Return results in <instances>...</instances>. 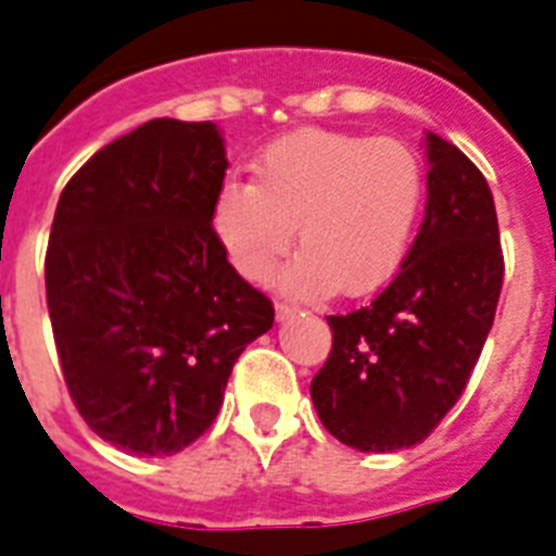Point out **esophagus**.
<instances>
[{
	"mask_svg": "<svg viewBox=\"0 0 556 556\" xmlns=\"http://www.w3.org/2000/svg\"><path fill=\"white\" fill-rule=\"evenodd\" d=\"M300 314V308L296 305H291V302H277V319L279 323H286V319L296 317Z\"/></svg>",
	"mask_w": 556,
	"mask_h": 556,
	"instance_id": "1",
	"label": "esophagus"
}]
</instances>
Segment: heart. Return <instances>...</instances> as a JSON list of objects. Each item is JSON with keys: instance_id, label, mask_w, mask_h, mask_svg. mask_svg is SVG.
I'll list each match as a JSON object with an SVG mask.
<instances>
[{"instance_id": "heart-1", "label": "heart", "mask_w": 556, "mask_h": 556, "mask_svg": "<svg viewBox=\"0 0 556 556\" xmlns=\"http://www.w3.org/2000/svg\"><path fill=\"white\" fill-rule=\"evenodd\" d=\"M426 205V168L403 139L305 128L270 142L254 185L228 179L211 225L233 268L265 282L291 251L279 286L300 296L340 288L365 296L388 286L408 256Z\"/></svg>"}]
</instances>
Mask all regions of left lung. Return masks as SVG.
<instances>
[{
	"label": "left lung",
	"instance_id": "1",
	"mask_svg": "<svg viewBox=\"0 0 556 556\" xmlns=\"http://www.w3.org/2000/svg\"><path fill=\"white\" fill-rule=\"evenodd\" d=\"M426 153V219L403 268L371 305L328 317L331 354L311 380L323 426L356 451L410 448L440 426L466 391L503 291L485 176L437 134Z\"/></svg>",
	"mask_w": 556,
	"mask_h": 556
}]
</instances>
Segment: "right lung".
I'll list each match as a JSON object with an SVG mask.
<instances>
[{"label": "right lung", "instance_id": "obj_1", "mask_svg": "<svg viewBox=\"0 0 556 556\" xmlns=\"http://www.w3.org/2000/svg\"><path fill=\"white\" fill-rule=\"evenodd\" d=\"M225 146L214 122L151 119L71 176L45 291L67 394L93 434L137 457L188 448L274 305L211 225Z\"/></svg>", "mask_w": 556, "mask_h": 556}]
</instances>
